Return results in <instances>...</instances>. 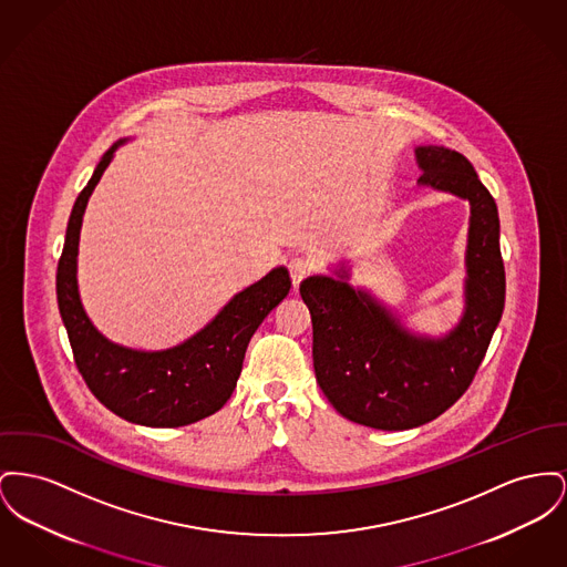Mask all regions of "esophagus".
Segmentation results:
<instances>
[{
	"mask_svg": "<svg viewBox=\"0 0 567 567\" xmlns=\"http://www.w3.org/2000/svg\"><path fill=\"white\" fill-rule=\"evenodd\" d=\"M310 269H312V264H310L308 259H303V257H296V259L289 261V271H291L293 287H296V289L300 287L301 280L310 274Z\"/></svg>",
	"mask_w": 567,
	"mask_h": 567,
	"instance_id": "34e87169",
	"label": "esophagus"
}]
</instances>
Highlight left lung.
I'll use <instances>...</instances> for the list:
<instances>
[{
	"label": "left lung",
	"instance_id": "1",
	"mask_svg": "<svg viewBox=\"0 0 567 567\" xmlns=\"http://www.w3.org/2000/svg\"><path fill=\"white\" fill-rule=\"evenodd\" d=\"M417 184L468 200L465 310L443 336L411 332L367 289L349 285L347 264L300 285L312 319V362L333 409L377 431L433 422L461 399L482 364L505 303L497 203L463 154L415 147Z\"/></svg>",
	"mask_w": 567,
	"mask_h": 567
}]
</instances>
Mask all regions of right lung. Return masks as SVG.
<instances>
[{"label": "right lung", "instance_id": "obj_1", "mask_svg": "<svg viewBox=\"0 0 567 567\" xmlns=\"http://www.w3.org/2000/svg\"><path fill=\"white\" fill-rule=\"evenodd\" d=\"M113 143L74 200L66 241L58 264V306L66 326L74 362L92 394L126 422L152 429H177L216 413L234 394L246 347L267 315L287 298V267H274L261 280L235 293L218 315L184 342L141 351L117 344L96 330L79 296L76 257L83 214L115 150Z\"/></svg>", "mask_w": 567, "mask_h": 567}]
</instances>
